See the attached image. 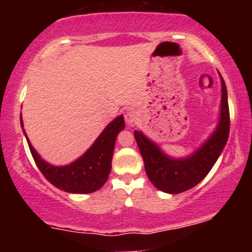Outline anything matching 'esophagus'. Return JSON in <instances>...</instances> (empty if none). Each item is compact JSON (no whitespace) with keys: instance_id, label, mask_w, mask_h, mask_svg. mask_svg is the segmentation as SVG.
<instances>
[{"instance_id":"esophagus-1","label":"esophagus","mask_w":252,"mask_h":252,"mask_svg":"<svg viewBox=\"0 0 252 252\" xmlns=\"http://www.w3.org/2000/svg\"><path fill=\"white\" fill-rule=\"evenodd\" d=\"M124 120H126V124L134 126L136 121H137V112L134 111V110H129V111H126V115H124Z\"/></svg>"}]
</instances>
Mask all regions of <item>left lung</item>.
<instances>
[{"instance_id": "1", "label": "left lung", "mask_w": 252, "mask_h": 252, "mask_svg": "<svg viewBox=\"0 0 252 252\" xmlns=\"http://www.w3.org/2000/svg\"><path fill=\"white\" fill-rule=\"evenodd\" d=\"M230 132V111L227 92L221 78L220 120L216 131L192 156L186 158H170L149 141L142 132L135 130L134 136L143 158L144 168L149 180L162 192L178 194L198 185L205 178L227 142Z\"/></svg>"}]
</instances>
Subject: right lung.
<instances>
[{
	"label": "right lung",
	"mask_w": 252,
	"mask_h": 252,
	"mask_svg": "<svg viewBox=\"0 0 252 252\" xmlns=\"http://www.w3.org/2000/svg\"><path fill=\"white\" fill-rule=\"evenodd\" d=\"M24 126L22 117L20 120ZM124 118L122 115L115 118L104 129L96 142L73 163L63 167H56L43 161L28 141L27 135L24 132L30 146L32 156L35 161L37 168L42 175L57 189L76 194H86L99 189L108 180L111 170L112 154H114L115 142L118 132L124 129Z\"/></svg>",
	"instance_id": "obj_1"
}]
</instances>
